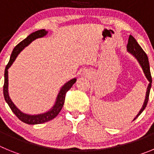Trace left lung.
<instances>
[{
	"mask_svg": "<svg viewBox=\"0 0 154 154\" xmlns=\"http://www.w3.org/2000/svg\"><path fill=\"white\" fill-rule=\"evenodd\" d=\"M126 49L127 51L130 54H131L134 58L137 59L139 65H140L141 69H142L143 72L144 73V75L146 78V79L149 82V84L147 85V89H146V96H145V99H144L143 104L142 108L140 109V112H138L136 117L133 119V121L135 120L142 113V112L145 109L146 105H147L148 99H149V91L151 89V83H152V78L151 75H150V71H149V61H148V57L146 55V53L144 52L143 50L142 49V48L138 44V42H137L134 38L132 35H130L129 37V40H128V44L126 46Z\"/></svg>",
	"mask_w": 154,
	"mask_h": 154,
	"instance_id": "obj_1",
	"label": "left lung"
}]
</instances>
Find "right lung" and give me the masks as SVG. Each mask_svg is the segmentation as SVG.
<instances>
[{
    "instance_id": "obj_1",
    "label": "right lung",
    "mask_w": 154,
    "mask_h": 154,
    "mask_svg": "<svg viewBox=\"0 0 154 154\" xmlns=\"http://www.w3.org/2000/svg\"><path fill=\"white\" fill-rule=\"evenodd\" d=\"M48 31H46L45 29L38 30V31H35L33 33H31V35H28L26 38L24 39L22 42H21L17 45L15 46V48H14L13 51H12L11 55L10 57V60L9 62L7 65L6 68H5V84H4V97H5V101L8 103L11 109L12 110V112L15 114L16 116L19 119L24 123H27V124L30 125H35V124H41V123H44L53 119L55 117H56L58 114L60 112L61 109L63 107L64 103H65V94L69 89L72 88L73 84L76 82V79H72L67 82H65L62 87H61L60 90L58 91V93L57 95L56 99L51 109L49 110H48L46 112H42V113L39 114H28L25 112H22L21 109H19L15 104L12 102L11 99L9 96V92H8V69L12 65L14 62L15 61L17 55L21 53V51L24 49V48H26L27 46L29 45L31 42L35 41L37 38H43L45 35H48Z\"/></svg>"
}]
</instances>
